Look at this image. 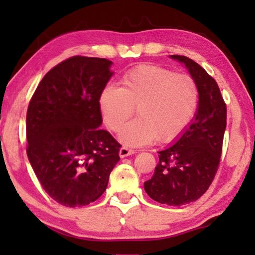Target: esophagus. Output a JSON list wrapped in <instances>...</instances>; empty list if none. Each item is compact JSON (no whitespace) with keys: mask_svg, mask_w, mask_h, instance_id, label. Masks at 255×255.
Instances as JSON below:
<instances>
[{"mask_svg":"<svg viewBox=\"0 0 255 255\" xmlns=\"http://www.w3.org/2000/svg\"><path fill=\"white\" fill-rule=\"evenodd\" d=\"M133 153H135V152H133V149H130V148L125 147V146H123V147L120 148V150H119V156L124 158V157L129 156V155H131Z\"/></svg>","mask_w":255,"mask_h":255,"instance_id":"esophagus-1","label":"esophagus"}]
</instances>
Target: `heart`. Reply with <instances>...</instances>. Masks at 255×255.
Returning <instances> with one entry per match:
<instances>
[{"label": "heart", "mask_w": 255, "mask_h": 255, "mask_svg": "<svg viewBox=\"0 0 255 255\" xmlns=\"http://www.w3.org/2000/svg\"><path fill=\"white\" fill-rule=\"evenodd\" d=\"M199 106V89L190 75L156 65H140L124 75L122 88L107 85L99 97L103 122L118 131L135 112L139 117L120 131L130 146L149 143L157 137L170 141L187 130Z\"/></svg>", "instance_id": "b5f03b06"}]
</instances>
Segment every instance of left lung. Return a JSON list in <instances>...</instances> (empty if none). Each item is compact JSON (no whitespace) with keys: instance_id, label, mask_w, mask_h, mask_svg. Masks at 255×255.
<instances>
[{"instance_id":"obj_1","label":"left lung","mask_w":255,"mask_h":255,"mask_svg":"<svg viewBox=\"0 0 255 255\" xmlns=\"http://www.w3.org/2000/svg\"><path fill=\"white\" fill-rule=\"evenodd\" d=\"M183 63L199 89V106L192 123L175 144L158 152V164L144 189L167 206L196 201L208 190L221 161L227 109L216 81L195 60L171 55Z\"/></svg>"}]
</instances>
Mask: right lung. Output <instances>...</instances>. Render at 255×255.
I'll use <instances>...</instances> for the list:
<instances>
[{"instance_id": "add662e5", "label": "right lung", "mask_w": 255, "mask_h": 255, "mask_svg": "<svg viewBox=\"0 0 255 255\" xmlns=\"http://www.w3.org/2000/svg\"><path fill=\"white\" fill-rule=\"evenodd\" d=\"M106 58L73 56L38 84L27 111V155L50 198L86 206L107 189L122 147L99 128V97L112 76Z\"/></svg>"}]
</instances>
